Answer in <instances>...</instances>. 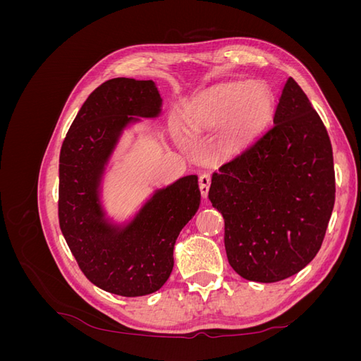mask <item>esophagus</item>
Wrapping results in <instances>:
<instances>
[{"instance_id": "esophagus-1", "label": "esophagus", "mask_w": 361, "mask_h": 361, "mask_svg": "<svg viewBox=\"0 0 361 361\" xmlns=\"http://www.w3.org/2000/svg\"><path fill=\"white\" fill-rule=\"evenodd\" d=\"M199 185H200V192L203 195V199L207 197V192H209V185H211V174L203 173L199 178Z\"/></svg>"}]
</instances>
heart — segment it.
I'll return each mask as SVG.
<instances>
[{
    "label": "heart",
    "instance_id": "obj_1",
    "mask_svg": "<svg viewBox=\"0 0 361 361\" xmlns=\"http://www.w3.org/2000/svg\"><path fill=\"white\" fill-rule=\"evenodd\" d=\"M274 111V94L260 81L233 82L218 87L185 110V126L171 120L170 130L180 146H190L192 137L220 128L221 143L228 150H239L255 141L269 123Z\"/></svg>",
    "mask_w": 361,
    "mask_h": 361
}]
</instances>
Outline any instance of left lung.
Returning <instances> with one entry per match:
<instances>
[{"label": "left lung", "mask_w": 361, "mask_h": 361, "mask_svg": "<svg viewBox=\"0 0 361 361\" xmlns=\"http://www.w3.org/2000/svg\"><path fill=\"white\" fill-rule=\"evenodd\" d=\"M330 137L301 87H283L274 126L212 174L209 200L239 276L285 280L318 253L334 206Z\"/></svg>", "instance_id": "1"}]
</instances>
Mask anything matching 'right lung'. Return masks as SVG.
<instances>
[{
  "label": "right lung",
  "instance_id": "obj_1",
  "mask_svg": "<svg viewBox=\"0 0 361 361\" xmlns=\"http://www.w3.org/2000/svg\"><path fill=\"white\" fill-rule=\"evenodd\" d=\"M157 84L113 78L87 97L60 152L59 220L76 262L93 285L122 297L162 288L176 239L200 206L195 174L155 190L137 214L116 223L102 204V179L125 130L162 111Z\"/></svg>",
  "mask_w": 361,
  "mask_h": 361
}]
</instances>
